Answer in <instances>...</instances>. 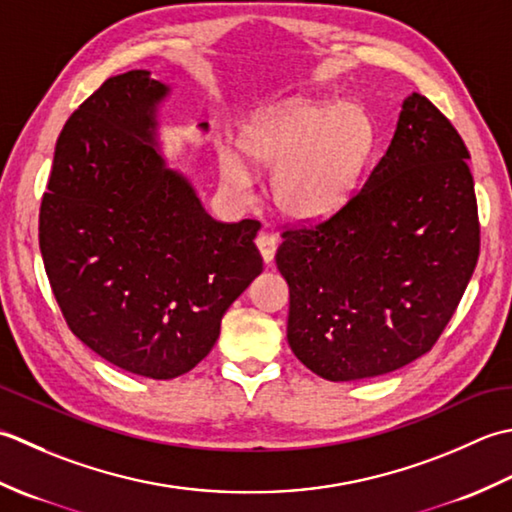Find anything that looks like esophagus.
<instances>
[{"label": "esophagus", "mask_w": 512, "mask_h": 512, "mask_svg": "<svg viewBox=\"0 0 512 512\" xmlns=\"http://www.w3.org/2000/svg\"><path fill=\"white\" fill-rule=\"evenodd\" d=\"M256 247H258V252H260V256H263L265 263L269 265L271 260H274V256H276L278 238L274 234H269V232H260L256 236Z\"/></svg>", "instance_id": "34e87169"}]
</instances>
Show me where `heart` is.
Listing matches in <instances>:
<instances>
[{
	"instance_id": "heart-1",
	"label": "heart",
	"mask_w": 512,
	"mask_h": 512,
	"mask_svg": "<svg viewBox=\"0 0 512 512\" xmlns=\"http://www.w3.org/2000/svg\"><path fill=\"white\" fill-rule=\"evenodd\" d=\"M241 152L260 170H274L271 196L296 221H318L347 203L371 145L369 121L351 106L294 101L258 112L241 130ZM221 179L247 192L249 170L234 148H218Z\"/></svg>"
}]
</instances>
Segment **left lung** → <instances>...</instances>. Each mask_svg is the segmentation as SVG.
<instances>
[{
    "mask_svg": "<svg viewBox=\"0 0 512 512\" xmlns=\"http://www.w3.org/2000/svg\"><path fill=\"white\" fill-rule=\"evenodd\" d=\"M466 145L433 103H402L387 154L327 221L283 232L287 340L331 382L404 367L442 336L479 256Z\"/></svg>",
    "mask_w": 512,
    "mask_h": 512,
    "instance_id": "1",
    "label": "left lung"
}]
</instances>
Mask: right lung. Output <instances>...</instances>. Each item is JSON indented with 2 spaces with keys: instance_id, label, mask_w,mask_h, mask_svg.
<instances>
[{
  "instance_id": "add662e5",
  "label": "right lung",
  "mask_w": 512,
  "mask_h": 512,
  "mask_svg": "<svg viewBox=\"0 0 512 512\" xmlns=\"http://www.w3.org/2000/svg\"><path fill=\"white\" fill-rule=\"evenodd\" d=\"M168 95L148 70L103 81L59 134L39 210L41 258L70 331L152 380L194 369L263 271L260 223L214 221L156 150Z\"/></svg>"
}]
</instances>
